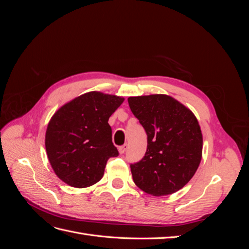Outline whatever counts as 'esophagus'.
<instances>
[{
  "instance_id": "34e87169",
  "label": "esophagus",
  "mask_w": 249,
  "mask_h": 249,
  "mask_svg": "<svg viewBox=\"0 0 249 249\" xmlns=\"http://www.w3.org/2000/svg\"><path fill=\"white\" fill-rule=\"evenodd\" d=\"M127 148H129V144H127V143H124V145L118 147V152H119L120 154H124V153L126 152V150H127Z\"/></svg>"
}]
</instances>
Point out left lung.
Segmentation results:
<instances>
[{
    "label": "left lung",
    "mask_w": 249,
    "mask_h": 249,
    "mask_svg": "<svg viewBox=\"0 0 249 249\" xmlns=\"http://www.w3.org/2000/svg\"><path fill=\"white\" fill-rule=\"evenodd\" d=\"M127 102L147 135L144 157L130 165L134 183L154 196L182 189L201 160L202 135L196 117L165 94L131 96Z\"/></svg>",
    "instance_id": "obj_1"
}]
</instances>
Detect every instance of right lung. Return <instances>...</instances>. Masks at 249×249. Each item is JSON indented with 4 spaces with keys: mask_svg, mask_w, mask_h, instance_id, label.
<instances>
[{
    "mask_svg": "<svg viewBox=\"0 0 249 249\" xmlns=\"http://www.w3.org/2000/svg\"><path fill=\"white\" fill-rule=\"evenodd\" d=\"M124 99L91 91L60 108L48 124L46 149L57 177L71 187H89L103 178L107 161L117 157L109 117Z\"/></svg>",
    "mask_w": 249,
    "mask_h": 249,
    "instance_id": "right-lung-1",
    "label": "right lung"
}]
</instances>
